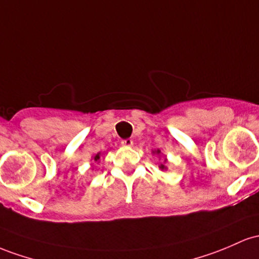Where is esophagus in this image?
Here are the masks:
<instances>
[{"mask_svg":"<svg viewBox=\"0 0 259 259\" xmlns=\"http://www.w3.org/2000/svg\"><path fill=\"white\" fill-rule=\"evenodd\" d=\"M121 144L123 145V147H132L133 145V141L131 138H127V139H123V141L121 142Z\"/></svg>","mask_w":259,"mask_h":259,"instance_id":"obj_1","label":"esophagus"}]
</instances>
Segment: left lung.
I'll list each match as a JSON object with an SVG mask.
<instances>
[{
  "label": "left lung",
  "instance_id": "8db88e82",
  "mask_svg": "<svg viewBox=\"0 0 259 259\" xmlns=\"http://www.w3.org/2000/svg\"><path fill=\"white\" fill-rule=\"evenodd\" d=\"M154 154H158V155H160V150H156V152H154ZM165 162H166V159H165L164 160V162H161L160 165H159V168H160V170H166V166H165Z\"/></svg>",
  "mask_w": 259,
  "mask_h": 259
}]
</instances>
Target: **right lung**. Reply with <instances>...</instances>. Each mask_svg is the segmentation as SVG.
I'll use <instances>...</instances> for the list:
<instances>
[{
  "label": "right lung",
  "instance_id": "obj_1",
  "mask_svg": "<svg viewBox=\"0 0 259 259\" xmlns=\"http://www.w3.org/2000/svg\"><path fill=\"white\" fill-rule=\"evenodd\" d=\"M99 160H100V153H98L97 155L94 156V161H99Z\"/></svg>",
  "mask_w": 259,
  "mask_h": 259
}]
</instances>
